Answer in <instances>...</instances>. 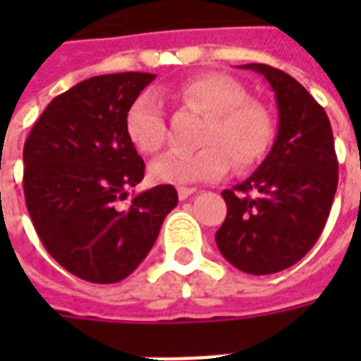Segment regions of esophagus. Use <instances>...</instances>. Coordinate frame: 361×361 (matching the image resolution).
I'll return each instance as SVG.
<instances>
[{
    "mask_svg": "<svg viewBox=\"0 0 361 361\" xmlns=\"http://www.w3.org/2000/svg\"><path fill=\"white\" fill-rule=\"evenodd\" d=\"M195 191V188H178V197H180V201H185V199L193 195Z\"/></svg>",
    "mask_w": 361,
    "mask_h": 361,
    "instance_id": "esophagus-1",
    "label": "esophagus"
}]
</instances>
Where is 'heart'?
Segmentation results:
<instances>
[{
    "mask_svg": "<svg viewBox=\"0 0 361 361\" xmlns=\"http://www.w3.org/2000/svg\"><path fill=\"white\" fill-rule=\"evenodd\" d=\"M183 108L207 116L195 152L170 150L150 164L152 180L160 183H195L219 180L230 170H247L263 160L271 147L274 123L269 110L247 98V90L234 77L224 73H201L176 89L162 90ZM126 129L135 149L154 154L168 139L164 110L154 92H145L129 106Z\"/></svg>",
    "mask_w": 361,
    "mask_h": 361,
    "instance_id": "heart-1",
    "label": "heart"
}]
</instances>
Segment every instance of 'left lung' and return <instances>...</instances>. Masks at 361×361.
<instances>
[{"instance_id": "8db88e82", "label": "left lung", "mask_w": 361, "mask_h": 361, "mask_svg": "<svg viewBox=\"0 0 361 361\" xmlns=\"http://www.w3.org/2000/svg\"><path fill=\"white\" fill-rule=\"evenodd\" d=\"M243 69L271 82L279 135L263 164L222 191L228 212L216 245L235 269L272 274L295 265L319 240L338 185V160L323 106L294 77L265 63Z\"/></svg>"}]
</instances>
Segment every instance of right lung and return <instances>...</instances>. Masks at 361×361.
<instances>
[{
	"instance_id": "right-lung-1",
	"label": "right lung",
	"mask_w": 361,
	"mask_h": 361,
	"mask_svg": "<svg viewBox=\"0 0 361 361\" xmlns=\"http://www.w3.org/2000/svg\"><path fill=\"white\" fill-rule=\"evenodd\" d=\"M152 73L90 77L56 96L30 129L23 189L40 242L66 271L94 284L127 279L178 204L173 185L133 197L145 162L126 129L129 106Z\"/></svg>"
}]
</instances>
